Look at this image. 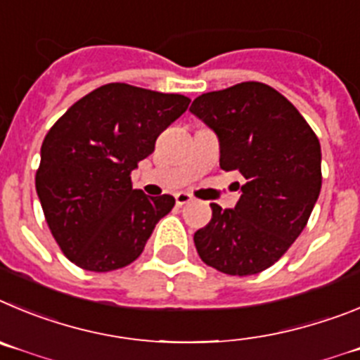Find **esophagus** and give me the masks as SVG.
Instances as JSON below:
<instances>
[{
    "label": "esophagus",
    "instance_id": "obj_1",
    "mask_svg": "<svg viewBox=\"0 0 360 360\" xmlns=\"http://www.w3.org/2000/svg\"><path fill=\"white\" fill-rule=\"evenodd\" d=\"M192 200H193V197L190 195V193H186V192L176 193V202H177V206H184V204L192 202Z\"/></svg>",
    "mask_w": 360,
    "mask_h": 360
}]
</instances>
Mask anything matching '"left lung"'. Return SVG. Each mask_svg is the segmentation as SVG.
<instances>
[{
	"mask_svg": "<svg viewBox=\"0 0 360 360\" xmlns=\"http://www.w3.org/2000/svg\"><path fill=\"white\" fill-rule=\"evenodd\" d=\"M190 111L219 138L220 168L240 172L233 210L212 204L195 231L200 260L220 273L249 276L280 260L309 222L321 192V145L296 108L262 82L204 93Z\"/></svg>",
	"mask_w": 360,
	"mask_h": 360,
	"instance_id": "8db88e82",
	"label": "left lung"
}]
</instances>
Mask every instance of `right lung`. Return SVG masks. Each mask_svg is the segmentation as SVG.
<instances>
[{
	"label": "right lung",
	"instance_id": "add662e5",
	"mask_svg": "<svg viewBox=\"0 0 360 360\" xmlns=\"http://www.w3.org/2000/svg\"><path fill=\"white\" fill-rule=\"evenodd\" d=\"M188 103L183 95L112 82L73 103L48 131L35 190L68 260L108 273L140 257L176 199L134 190L131 172Z\"/></svg>",
	"mask_w": 360,
	"mask_h": 360
}]
</instances>
